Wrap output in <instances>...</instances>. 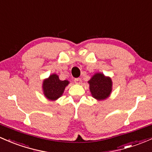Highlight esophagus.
I'll return each instance as SVG.
<instances>
[{
    "mask_svg": "<svg viewBox=\"0 0 152 152\" xmlns=\"http://www.w3.org/2000/svg\"><path fill=\"white\" fill-rule=\"evenodd\" d=\"M74 82L77 84H81V79L80 78H76V79H74Z\"/></svg>",
    "mask_w": 152,
    "mask_h": 152,
    "instance_id": "34e87169",
    "label": "esophagus"
}]
</instances>
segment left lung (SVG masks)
<instances>
[{
	"label": "left lung",
	"instance_id": "1",
	"mask_svg": "<svg viewBox=\"0 0 152 152\" xmlns=\"http://www.w3.org/2000/svg\"><path fill=\"white\" fill-rule=\"evenodd\" d=\"M92 96L97 100H105L111 95L112 81L110 77L101 73H97L88 81Z\"/></svg>",
	"mask_w": 152,
	"mask_h": 152
}]
</instances>
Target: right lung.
I'll use <instances>...</instances> for the list:
<instances>
[{
    "label": "right lung",
    "instance_id": "right-lung-1",
    "mask_svg": "<svg viewBox=\"0 0 152 152\" xmlns=\"http://www.w3.org/2000/svg\"><path fill=\"white\" fill-rule=\"evenodd\" d=\"M69 81L67 80L61 81L59 76L54 73L49 76V78L43 81V91L45 97L49 100H56L63 95L66 86Z\"/></svg>",
    "mask_w": 152,
    "mask_h": 152
}]
</instances>
